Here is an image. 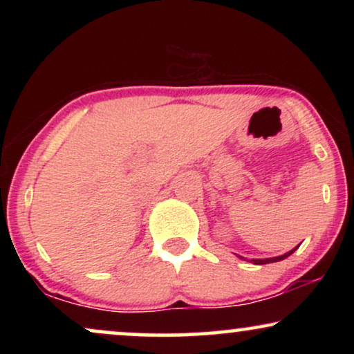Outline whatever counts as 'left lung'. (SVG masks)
<instances>
[{
    "mask_svg": "<svg viewBox=\"0 0 354 354\" xmlns=\"http://www.w3.org/2000/svg\"><path fill=\"white\" fill-rule=\"evenodd\" d=\"M298 248V246H297ZM297 248H293L292 251H288V253H285V254H282V256H277V258H269V259H253V263L254 264H269V263H277V261H282V259H285V258H288L290 254L293 253L295 250Z\"/></svg>",
    "mask_w": 354,
    "mask_h": 354,
    "instance_id": "left-lung-1",
    "label": "left lung"
}]
</instances>
